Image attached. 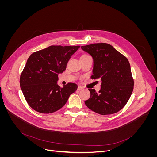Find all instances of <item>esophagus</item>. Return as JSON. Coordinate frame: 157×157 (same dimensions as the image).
<instances>
[{"label":"esophagus","instance_id":"obj_1","mask_svg":"<svg viewBox=\"0 0 157 157\" xmlns=\"http://www.w3.org/2000/svg\"><path fill=\"white\" fill-rule=\"evenodd\" d=\"M83 89V88L82 87V86H78V88H77V90H82Z\"/></svg>","mask_w":157,"mask_h":157}]
</instances>
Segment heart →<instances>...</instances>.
Instances as JSON below:
<instances>
[{
    "instance_id": "heart-1",
    "label": "heart",
    "mask_w": 157,
    "mask_h": 157,
    "mask_svg": "<svg viewBox=\"0 0 157 157\" xmlns=\"http://www.w3.org/2000/svg\"><path fill=\"white\" fill-rule=\"evenodd\" d=\"M83 56H87V55H86V54H85V55H83Z\"/></svg>"
}]
</instances>
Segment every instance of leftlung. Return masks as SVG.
<instances>
[{"label":"left lung","instance_id":"1","mask_svg":"<svg viewBox=\"0 0 157 157\" xmlns=\"http://www.w3.org/2000/svg\"><path fill=\"white\" fill-rule=\"evenodd\" d=\"M93 59L92 79L101 80L98 93L89 89L90 98L86 106L101 115L120 111L128 101L134 89V79L127 58L112 46L105 43L81 46Z\"/></svg>","mask_w":157,"mask_h":157}]
</instances>
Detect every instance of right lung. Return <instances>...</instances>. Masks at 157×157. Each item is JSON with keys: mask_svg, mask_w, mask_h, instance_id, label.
<instances>
[{"mask_svg": "<svg viewBox=\"0 0 157 157\" xmlns=\"http://www.w3.org/2000/svg\"><path fill=\"white\" fill-rule=\"evenodd\" d=\"M80 46H50L33 52L28 59L20 77V86L29 106L37 112L49 113L62 108L77 89L75 83L63 88L57 85L58 75Z\"/></svg>", "mask_w": 157, "mask_h": 157, "instance_id": "1", "label": "right lung"}]
</instances>
